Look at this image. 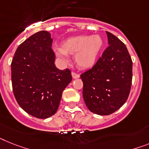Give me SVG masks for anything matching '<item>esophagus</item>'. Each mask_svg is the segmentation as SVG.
I'll return each instance as SVG.
<instances>
[{"label":"esophagus","instance_id":"1","mask_svg":"<svg viewBox=\"0 0 149 149\" xmlns=\"http://www.w3.org/2000/svg\"><path fill=\"white\" fill-rule=\"evenodd\" d=\"M72 77L73 79H79V75L76 73V72H72Z\"/></svg>","mask_w":149,"mask_h":149}]
</instances>
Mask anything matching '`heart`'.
Wrapping results in <instances>:
<instances>
[{
	"label": "heart",
	"mask_w": 149,
	"mask_h": 149,
	"mask_svg": "<svg viewBox=\"0 0 149 149\" xmlns=\"http://www.w3.org/2000/svg\"><path fill=\"white\" fill-rule=\"evenodd\" d=\"M104 42L99 36H80L72 37L62 43L56 54L67 61V55H75V62L79 68L93 67L103 47Z\"/></svg>",
	"instance_id": "b5f03b06"
}]
</instances>
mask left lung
<instances>
[{
	"mask_svg": "<svg viewBox=\"0 0 149 149\" xmlns=\"http://www.w3.org/2000/svg\"><path fill=\"white\" fill-rule=\"evenodd\" d=\"M109 46L92 69L80 76L82 96L91 112L109 115L127 102L132 78V62L120 40L106 32Z\"/></svg>",
	"mask_w": 149,
	"mask_h": 149,
	"instance_id": "left-lung-1",
	"label": "left lung"
}]
</instances>
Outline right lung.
<instances>
[{
    "mask_svg": "<svg viewBox=\"0 0 149 149\" xmlns=\"http://www.w3.org/2000/svg\"><path fill=\"white\" fill-rule=\"evenodd\" d=\"M52 42L47 31L36 32L19 45L11 63L17 103L26 113L39 119L57 112L63 90L72 81L70 70L56 67Z\"/></svg>",
    "mask_w": 149,
    "mask_h": 149,
    "instance_id": "add662e5",
    "label": "right lung"
}]
</instances>
